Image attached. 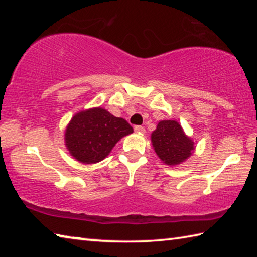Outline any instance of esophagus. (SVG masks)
I'll use <instances>...</instances> for the list:
<instances>
[{
    "label": "esophagus",
    "mask_w": 257,
    "mask_h": 257,
    "mask_svg": "<svg viewBox=\"0 0 257 257\" xmlns=\"http://www.w3.org/2000/svg\"><path fill=\"white\" fill-rule=\"evenodd\" d=\"M134 130L136 133H138V134H144L145 133V128L142 127V125H135Z\"/></svg>",
    "instance_id": "obj_1"
}]
</instances>
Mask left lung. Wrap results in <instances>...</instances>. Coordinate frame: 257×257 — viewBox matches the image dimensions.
Returning <instances> with one entry per match:
<instances>
[{"label":"left lung","mask_w":257,"mask_h":257,"mask_svg":"<svg viewBox=\"0 0 257 257\" xmlns=\"http://www.w3.org/2000/svg\"><path fill=\"white\" fill-rule=\"evenodd\" d=\"M153 149L164 164L176 167L185 162L195 151V142L187 136L176 120H162L151 135Z\"/></svg>","instance_id":"obj_1"}]
</instances>
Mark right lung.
Masks as SVG:
<instances>
[{
  "label": "right lung",
  "instance_id": "add662e5",
  "mask_svg": "<svg viewBox=\"0 0 257 257\" xmlns=\"http://www.w3.org/2000/svg\"><path fill=\"white\" fill-rule=\"evenodd\" d=\"M132 133L124 119L101 106L92 107L72 116L64 132V145L73 159L93 164L105 159L116 143Z\"/></svg>",
  "mask_w": 257,
  "mask_h": 257
}]
</instances>
